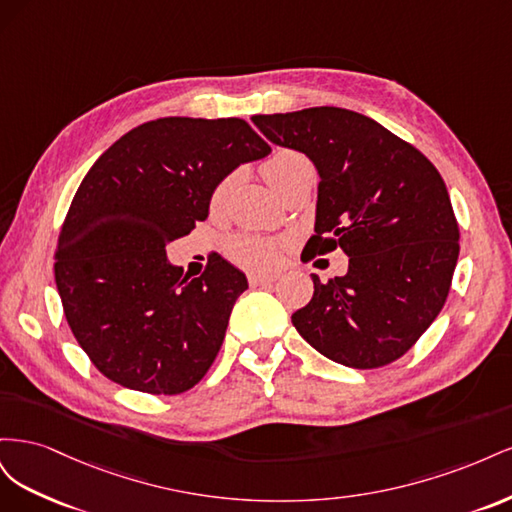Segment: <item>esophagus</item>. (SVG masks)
I'll list each match as a JSON object with an SVG mask.
<instances>
[{"label":"esophagus","mask_w":512,"mask_h":512,"mask_svg":"<svg viewBox=\"0 0 512 512\" xmlns=\"http://www.w3.org/2000/svg\"><path fill=\"white\" fill-rule=\"evenodd\" d=\"M247 280H250L252 286H269L277 280V275H273V273H250Z\"/></svg>","instance_id":"34e87169"}]
</instances>
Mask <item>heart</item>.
<instances>
[{
    "mask_svg": "<svg viewBox=\"0 0 512 512\" xmlns=\"http://www.w3.org/2000/svg\"><path fill=\"white\" fill-rule=\"evenodd\" d=\"M307 166L312 164H309V160L303 156V153L292 151V149H280L275 151L265 164H262V175H265L271 188L277 190L294 173H299L301 168H307ZM228 188H230V179L218 185V190L213 194V205L222 203L224 196L228 194ZM228 252L232 260L239 262V265L247 269H269L277 260V245L273 241L250 237V235L232 239L228 245Z\"/></svg>",
    "mask_w": 512,
    "mask_h": 512,
    "instance_id": "1",
    "label": "heart"
}]
</instances>
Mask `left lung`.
<instances>
[{"label":"left lung","mask_w":512,"mask_h":512,"mask_svg":"<svg viewBox=\"0 0 512 512\" xmlns=\"http://www.w3.org/2000/svg\"><path fill=\"white\" fill-rule=\"evenodd\" d=\"M273 145L318 170L309 254L342 247L348 273L292 314L294 329L327 359L354 369L389 365L436 320L451 290L459 226L446 185L421 151L361 113L314 106L254 115Z\"/></svg>","instance_id":"1"}]
</instances>
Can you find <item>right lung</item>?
<instances>
[{"mask_svg":"<svg viewBox=\"0 0 512 512\" xmlns=\"http://www.w3.org/2000/svg\"><path fill=\"white\" fill-rule=\"evenodd\" d=\"M269 153L243 119L162 117L89 168L59 232L55 284L76 342L108 380L179 395L207 374L247 277L215 256L190 280L166 245L207 220L232 170Z\"/></svg>","mask_w":512,"mask_h":512,"instance_id":"obj_1","label":"right lung"}]
</instances>
